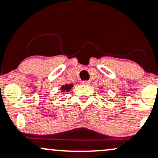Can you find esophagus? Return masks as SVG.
Listing matches in <instances>:
<instances>
[{
    "label": "esophagus",
    "mask_w": 158,
    "mask_h": 158,
    "mask_svg": "<svg viewBox=\"0 0 158 158\" xmlns=\"http://www.w3.org/2000/svg\"><path fill=\"white\" fill-rule=\"evenodd\" d=\"M90 83H91V82H89V81H82V85H89Z\"/></svg>",
    "instance_id": "1"
}]
</instances>
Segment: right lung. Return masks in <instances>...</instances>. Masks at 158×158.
I'll return each instance as SVG.
<instances>
[{
    "instance_id": "right-lung-1",
    "label": "right lung",
    "mask_w": 158,
    "mask_h": 158,
    "mask_svg": "<svg viewBox=\"0 0 158 158\" xmlns=\"http://www.w3.org/2000/svg\"><path fill=\"white\" fill-rule=\"evenodd\" d=\"M73 87V84H65L60 87V92H69L71 89Z\"/></svg>"
}]
</instances>
